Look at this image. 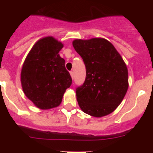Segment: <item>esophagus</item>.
Segmentation results:
<instances>
[{"instance_id": "34e87169", "label": "esophagus", "mask_w": 153, "mask_h": 153, "mask_svg": "<svg viewBox=\"0 0 153 153\" xmlns=\"http://www.w3.org/2000/svg\"><path fill=\"white\" fill-rule=\"evenodd\" d=\"M69 73H70V75H71V77H72V78L73 79V78H74V72H72V71H71Z\"/></svg>"}]
</instances>
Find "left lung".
Segmentation results:
<instances>
[{"instance_id": "1", "label": "left lung", "mask_w": 153, "mask_h": 153, "mask_svg": "<svg viewBox=\"0 0 153 153\" xmlns=\"http://www.w3.org/2000/svg\"><path fill=\"white\" fill-rule=\"evenodd\" d=\"M86 67V78L76 88L79 106L92 116H105L124 99L128 89V71L123 58L104 38L77 39L72 42Z\"/></svg>"}]
</instances>
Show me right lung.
Returning <instances> with one entry per match:
<instances>
[{
	"label": "right lung",
	"instance_id": "right-lung-1",
	"mask_svg": "<svg viewBox=\"0 0 153 153\" xmlns=\"http://www.w3.org/2000/svg\"><path fill=\"white\" fill-rule=\"evenodd\" d=\"M63 47L52 37L42 38L33 46L23 65V90L40 109L59 106L66 89L72 84L65 61L58 54Z\"/></svg>",
	"mask_w": 153,
	"mask_h": 153
}]
</instances>
